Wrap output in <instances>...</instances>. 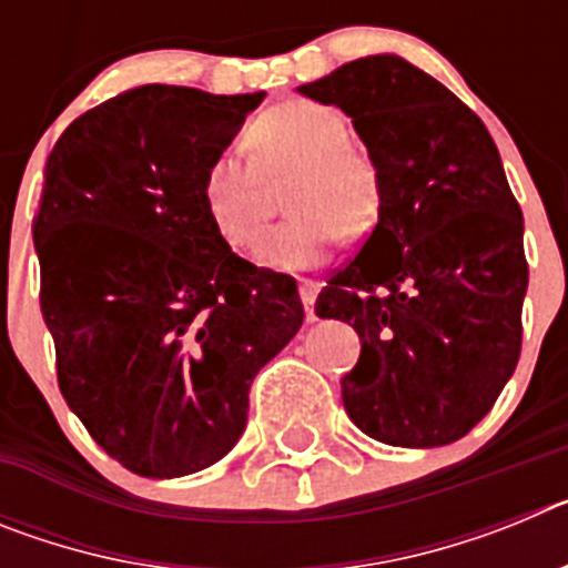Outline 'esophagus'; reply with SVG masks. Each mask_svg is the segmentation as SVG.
Here are the masks:
<instances>
[{"instance_id": "esophagus-1", "label": "esophagus", "mask_w": 568, "mask_h": 568, "mask_svg": "<svg viewBox=\"0 0 568 568\" xmlns=\"http://www.w3.org/2000/svg\"><path fill=\"white\" fill-rule=\"evenodd\" d=\"M318 290H321L318 281H301L298 284L301 301H304V310H307L310 321H315V298H318Z\"/></svg>"}]
</instances>
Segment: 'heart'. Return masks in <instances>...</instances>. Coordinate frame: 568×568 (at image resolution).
<instances>
[{"instance_id": "obj_1", "label": "heart", "mask_w": 568, "mask_h": 568, "mask_svg": "<svg viewBox=\"0 0 568 568\" xmlns=\"http://www.w3.org/2000/svg\"><path fill=\"white\" fill-rule=\"evenodd\" d=\"M250 148H230L204 175V204L215 230L233 247H250L270 215V184L295 175L287 193V224L275 227L255 250L261 267L310 273L321 267L341 233H369L381 210L375 164L349 148L344 115L318 102L278 104L255 119Z\"/></svg>"}]
</instances>
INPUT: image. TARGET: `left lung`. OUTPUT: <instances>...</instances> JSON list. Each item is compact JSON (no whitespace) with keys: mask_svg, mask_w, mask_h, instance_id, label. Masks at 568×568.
I'll list each match as a JSON object with an SVG mask.
<instances>
[{"mask_svg":"<svg viewBox=\"0 0 568 568\" xmlns=\"http://www.w3.org/2000/svg\"><path fill=\"white\" fill-rule=\"evenodd\" d=\"M301 97L353 119L381 179L378 224L327 281L318 318L353 324L346 415L381 444L464 438L511 378L529 267L524 215L489 130L395 53L341 64Z\"/></svg>","mask_w":568,"mask_h":568,"instance_id":"obj_1","label":"left lung"}]
</instances>
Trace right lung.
Segmentation results:
<instances>
[{
  "instance_id": "right-lung-1",
  "label": "right lung",
  "mask_w": 568,
  "mask_h": 568,
  "mask_svg": "<svg viewBox=\"0 0 568 568\" xmlns=\"http://www.w3.org/2000/svg\"><path fill=\"white\" fill-rule=\"evenodd\" d=\"M264 97L142 84L79 115L44 164L33 244L59 389L144 478L222 460L304 321L295 278L239 258L204 204L207 168Z\"/></svg>"
}]
</instances>
